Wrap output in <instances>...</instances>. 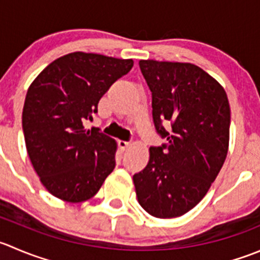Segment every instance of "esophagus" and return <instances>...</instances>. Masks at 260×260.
<instances>
[{
    "instance_id": "34e87169",
    "label": "esophagus",
    "mask_w": 260,
    "mask_h": 260,
    "mask_svg": "<svg viewBox=\"0 0 260 260\" xmlns=\"http://www.w3.org/2000/svg\"><path fill=\"white\" fill-rule=\"evenodd\" d=\"M118 146H119V148L122 151H125L127 150L128 147H129L131 146V142H127V141H122V140H119L118 141Z\"/></svg>"
}]
</instances>
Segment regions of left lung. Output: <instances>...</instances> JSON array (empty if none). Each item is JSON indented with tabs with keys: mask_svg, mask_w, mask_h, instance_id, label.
Segmentation results:
<instances>
[{
	"mask_svg": "<svg viewBox=\"0 0 260 260\" xmlns=\"http://www.w3.org/2000/svg\"><path fill=\"white\" fill-rule=\"evenodd\" d=\"M140 69L166 143L150 147L148 164L133 175L136 194L153 217H179L202 201L225 162L230 104L218 81L196 64L141 59Z\"/></svg>",
	"mask_w": 260,
	"mask_h": 260,
	"instance_id": "obj_1",
	"label": "left lung"
}]
</instances>
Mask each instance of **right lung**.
Returning <instances> with one entry per match:
<instances>
[{"label":"right lung","instance_id":"add662e5","mask_svg":"<svg viewBox=\"0 0 260 260\" xmlns=\"http://www.w3.org/2000/svg\"><path fill=\"white\" fill-rule=\"evenodd\" d=\"M132 59L74 52L48 64L31 82L22 109L27 155L44 188L70 203L90 200L115 168L117 142L84 127Z\"/></svg>","mask_w":260,"mask_h":260}]
</instances>
